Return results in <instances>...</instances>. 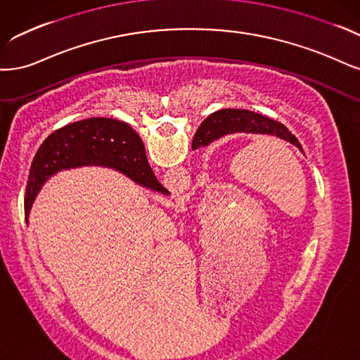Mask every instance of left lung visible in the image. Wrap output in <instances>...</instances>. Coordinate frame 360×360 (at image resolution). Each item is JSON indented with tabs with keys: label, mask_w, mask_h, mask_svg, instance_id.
<instances>
[{
	"label": "left lung",
	"mask_w": 360,
	"mask_h": 360,
	"mask_svg": "<svg viewBox=\"0 0 360 360\" xmlns=\"http://www.w3.org/2000/svg\"><path fill=\"white\" fill-rule=\"evenodd\" d=\"M233 133H252V134H271L283 139L285 142L293 143L302 150V146L297 139L290 133L285 127L263 115L254 113L251 110H236V109H221L210 115L197 130L193 149L206 146L218 141L226 134Z\"/></svg>",
	"instance_id": "8db88e82"
}]
</instances>
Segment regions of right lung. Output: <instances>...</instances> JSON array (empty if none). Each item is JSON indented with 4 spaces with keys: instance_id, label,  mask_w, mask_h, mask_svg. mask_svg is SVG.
<instances>
[{
    "instance_id": "add662e5",
    "label": "right lung",
    "mask_w": 360,
    "mask_h": 360,
    "mask_svg": "<svg viewBox=\"0 0 360 360\" xmlns=\"http://www.w3.org/2000/svg\"><path fill=\"white\" fill-rule=\"evenodd\" d=\"M84 166L112 167L145 188L166 193L148 163L142 139L129 124L112 118H89L55 130L39 148L27 184V221L46 181L61 170Z\"/></svg>"
}]
</instances>
